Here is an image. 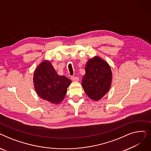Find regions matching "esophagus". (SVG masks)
I'll list each match as a JSON object with an SVG mask.
<instances>
[{
	"instance_id": "esophagus-1",
	"label": "esophagus",
	"mask_w": 151,
	"mask_h": 151,
	"mask_svg": "<svg viewBox=\"0 0 151 151\" xmlns=\"http://www.w3.org/2000/svg\"><path fill=\"white\" fill-rule=\"evenodd\" d=\"M71 79L73 81H79V78L77 76H71Z\"/></svg>"
}]
</instances>
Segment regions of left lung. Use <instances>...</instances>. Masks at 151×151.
<instances>
[{
    "label": "left lung",
    "instance_id": "obj_1",
    "mask_svg": "<svg viewBox=\"0 0 151 151\" xmlns=\"http://www.w3.org/2000/svg\"><path fill=\"white\" fill-rule=\"evenodd\" d=\"M82 86L92 100L99 101L109 91L112 82V71L108 63L99 56L87 62Z\"/></svg>",
    "mask_w": 151,
    "mask_h": 151
}]
</instances>
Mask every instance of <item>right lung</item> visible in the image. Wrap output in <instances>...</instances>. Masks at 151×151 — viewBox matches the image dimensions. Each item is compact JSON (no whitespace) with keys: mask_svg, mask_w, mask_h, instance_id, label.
<instances>
[{"mask_svg":"<svg viewBox=\"0 0 151 151\" xmlns=\"http://www.w3.org/2000/svg\"><path fill=\"white\" fill-rule=\"evenodd\" d=\"M33 81L38 96L54 104H59L64 99L71 83L67 77L59 75L47 60L40 63L35 70Z\"/></svg>","mask_w":151,"mask_h":151,"instance_id":"add662e5","label":"right lung"}]
</instances>
